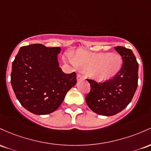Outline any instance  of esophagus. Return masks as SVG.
<instances>
[{"label": "esophagus", "instance_id": "1", "mask_svg": "<svg viewBox=\"0 0 151 151\" xmlns=\"http://www.w3.org/2000/svg\"><path fill=\"white\" fill-rule=\"evenodd\" d=\"M83 76H81V74H78V75H77V80L78 81H80V80H81V79H83Z\"/></svg>", "mask_w": 151, "mask_h": 151}]
</instances>
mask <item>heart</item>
<instances>
[{
  "instance_id": "obj_1",
  "label": "heart",
  "mask_w": 151,
  "mask_h": 151,
  "mask_svg": "<svg viewBox=\"0 0 151 151\" xmlns=\"http://www.w3.org/2000/svg\"><path fill=\"white\" fill-rule=\"evenodd\" d=\"M69 58L74 66L99 82L112 79L121 70L123 64L118 54L91 53L82 49L70 54Z\"/></svg>"
}]
</instances>
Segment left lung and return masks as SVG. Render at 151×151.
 <instances>
[{
    "label": "left lung",
    "instance_id": "obj_1",
    "mask_svg": "<svg viewBox=\"0 0 151 151\" xmlns=\"http://www.w3.org/2000/svg\"><path fill=\"white\" fill-rule=\"evenodd\" d=\"M115 49L123 59L119 73L103 83L87 79L91 91L86 96V102L91 111L106 116L123 111L130 103L138 86V63L133 51L122 46Z\"/></svg>",
    "mask_w": 151,
    "mask_h": 151
}]
</instances>
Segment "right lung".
<instances>
[{
    "mask_svg": "<svg viewBox=\"0 0 151 151\" xmlns=\"http://www.w3.org/2000/svg\"><path fill=\"white\" fill-rule=\"evenodd\" d=\"M60 47L32 44L20 48L12 63L11 83L17 99L35 115H46L60 107L76 84V73H63L58 60Z\"/></svg>",
    "mask_w": 151,
    "mask_h": 151,
    "instance_id": "1",
    "label": "right lung"
}]
</instances>
